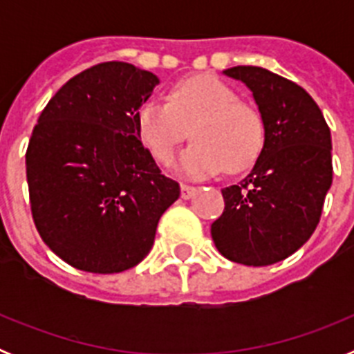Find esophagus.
I'll use <instances>...</instances> for the list:
<instances>
[{
    "mask_svg": "<svg viewBox=\"0 0 354 354\" xmlns=\"http://www.w3.org/2000/svg\"><path fill=\"white\" fill-rule=\"evenodd\" d=\"M196 187L195 186H189V184H180V198L187 200L192 198L193 195H195Z\"/></svg>",
    "mask_w": 354,
    "mask_h": 354,
    "instance_id": "1",
    "label": "esophagus"
}]
</instances>
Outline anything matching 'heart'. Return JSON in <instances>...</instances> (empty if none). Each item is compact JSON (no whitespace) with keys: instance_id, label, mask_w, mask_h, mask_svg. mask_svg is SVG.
Returning <instances> with one entry per match:
<instances>
[{"instance_id":"b5f03b06","label":"heart","mask_w":354,"mask_h":354,"mask_svg":"<svg viewBox=\"0 0 354 354\" xmlns=\"http://www.w3.org/2000/svg\"><path fill=\"white\" fill-rule=\"evenodd\" d=\"M136 131L161 165H168L192 134L195 143L180 154L177 170L195 179L223 168L227 174L248 170L266 142L261 111L239 101V93L214 76L179 81L168 93V102H143L136 113Z\"/></svg>"}]
</instances>
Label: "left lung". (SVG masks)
Segmentation results:
<instances>
[{"mask_svg":"<svg viewBox=\"0 0 354 354\" xmlns=\"http://www.w3.org/2000/svg\"><path fill=\"white\" fill-rule=\"evenodd\" d=\"M223 72L252 90L266 142L245 179L221 189L225 209L211 236L228 261L270 266L301 248L321 220L333 180L330 127L299 84L250 65Z\"/></svg>","mask_w":354,"mask_h":354,"instance_id":"obj_1","label":"left lung"}]
</instances>
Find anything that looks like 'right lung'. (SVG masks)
Instances as JSON below:
<instances>
[{"instance_id":"add662e5","label":"right lung","mask_w":354,"mask_h":354,"mask_svg":"<svg viewBox=\"0 0 354 354\" xmlns=\"http://www.w3.org/2000/svg\"><path fill=\"white\" fill-rule=\"evenodd\" d=\"M158 76L126 62L68 80L40 113L26 150L31 216L72 268L120 273L154 245L158 221L179 198L136 131Z\"/></svg>"}]
</instances>
